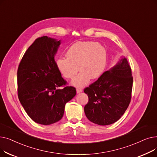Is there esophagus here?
Instances as JSON below:
<instances>
[{"label":"esophagus","mask_w":157,"mask_h":157,"mask_svg":"<svg viewBox=\"0 0 157 157\" xmlns=\"http://www.w3.org/2000/svg\"><path fill=\"white\" fill-rule=\"evenodd\" d=\"M82 91H83V90H82V89H81V88H78L76 89V92H77L78 94H79V93H81V92H82Z\"/></svg>","instance_id":"1"}]
</instances>
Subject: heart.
<instances>
[{"mask_svg": "<svg viewBox=\"0 0 157 157\" xmlns=\"http://www.w3.org/2000/svg\"><path fill=\"white\" fill-rule=\"evenodd\" d=\"M67 58H60L56 61L58 69L67 79H73L78 73L79 66L81 71L72 81L76 86H86L90 78L99 77L105 67L107 53L101 44L92 41H78L68 49Z\"/></svg>", "mask_w": 157, "mask_h": 157, "instance_id": "obj_1", "label": "heart"}]
</instances>
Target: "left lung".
<instances>
[{
    "label": "left lung",
    "instance_id": "1",
    "mask_svg": "<svg viewBox=\"0 0 157 157\" xmlns=\"http://www.w3.org/2000/svg\"><path fill=\"white\" fill-rule=\"evenodd\" d=\"M133 77L128 61L122 58L94 83L84 89L88 102L84 110L87 118L99 125L118 121L130 102Z\"/></svg>",
    "mask_w": 157,
    "mask_h": 157
}]
</instances>
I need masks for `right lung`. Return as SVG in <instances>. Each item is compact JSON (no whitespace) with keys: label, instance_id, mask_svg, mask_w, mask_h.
Masks as SVG:
<instances>
[{"label":"right lung","instance_id":"right-lung-1","mask_svg":"<svg viewBox=\"0 0 157 157\" xmlns=\"http://www.w3.org/2000/svg\"><path fill=\"white\" fill-rule=\"evenodd\" d=\"M60 40L43 36L25 53L17 71L18 96L29 117L41 125H51L63 117L65 105L76 95L58 69L55 55Z\"/></svg>","mask_w":157,"mask_h":157}]
</instances>
